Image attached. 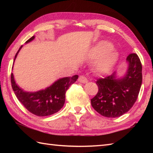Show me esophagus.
<instances>
[{
    "label": "esophagus",
    "instance_id": "34e87169",
    "mask_svg": "<svg viewBox=\"0 0 153 153\" xmlns=\"http://www.w3.org/2000/svg\"><path fill=\"white\" fill-rule=\"evenodd\" d=\"M78 81L82 83V84H86V83L88 82V79L84 76H80L78 78Z\"/></svg>",
    "mask_w": 153,
    "mask_h": 153
}]
</instances>
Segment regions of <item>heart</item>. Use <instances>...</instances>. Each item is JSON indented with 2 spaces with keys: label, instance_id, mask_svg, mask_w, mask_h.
Masks as SVG:
<instances>
[{
  "label": "heart",
  "instance_id": "b5f03b06",
  "mask_svg": "<svg viewBox=\"0 0 153 153\" xmlns=\"http://www.w3.org/2000/svg\"><path fill=\"white\" fill-rule=\"evenodd\" d=\"M111 47L112 45L110 42L100 41L90 49L88 55L90 60H98L95 67L101 73L110 71L118 60V53Z\"/></svg>",
  "mask_w": 153,
  "mask_h": 153
}]
</instances>
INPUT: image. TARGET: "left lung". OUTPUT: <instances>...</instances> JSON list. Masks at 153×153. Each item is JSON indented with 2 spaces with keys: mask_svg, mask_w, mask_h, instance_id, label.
<instances>
[{
  "mask_svg": "<svg viewBox=\"0 0 153 153\" xmlns=\"http://www.w3.org/2000/svg\"><path fill=\"white\" fill-rule=\"evenodd\" d=\"M126 61L128 68L122 76L114 72L96 82L98 92L91 99V105L104 117L123 115L133 107L138 98L142 82L141 62L135 53L128 55Z\"/></svg>",
  "mask_w": 153,
  "mask_h": 153,
  "instance_id": "1",
  "label": "left lung"
}]
</instances>
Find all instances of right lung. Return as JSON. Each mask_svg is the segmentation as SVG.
<instances>
[{
	"label": "right lung",
	"instance_id": "1",
	"mask_svg": "<svg viewBox=\"0 0 153 153\" xmlns=\"http://www.w3.org/2000/svg\"><path fill=\"white\" fill-rule=\"evenodd\" d=\"M34 38L35 36H33L25 43L30 42ZM22 47L23 46H21L15 55L14 61ZM77 78V75L71 77H63L45 89L36 92H26L16 84L13 74L11 75L12 88L18 100L30 113L39 117L53 115L61 110L65 101L66 91L72 84L76 82Z\"/></svg>",
	"mask_w": 153,
	"mask_h": 153
}]
</instances>
